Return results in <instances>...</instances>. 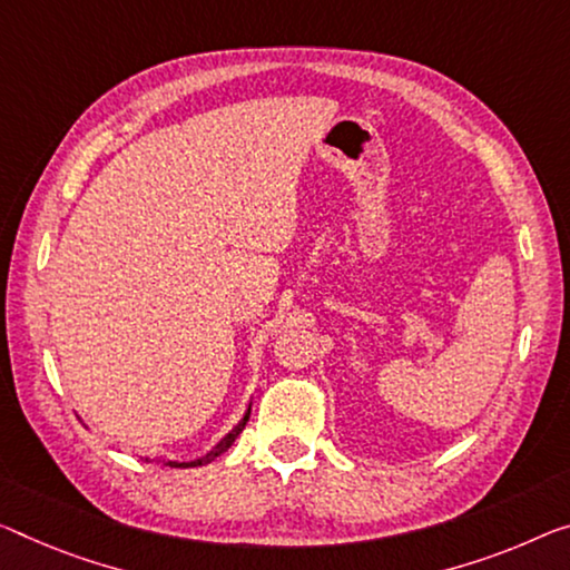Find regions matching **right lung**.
<instances>
[{"label":"right lung","instance_id":"right-lung-1","mask_svg":"<svg viewBox=\"0 0 570 570\" xmlns=\"http://www.w3.org/2000/svg\"><path fill=\"white\" fill-rule=\"evenodd\" d=\"M249 410H252V405L247 407V413H244V417L239 420V425L234 428L232 433H226L222 441H218L212 451L206 453V456H200V459H196V461H163L165 466H173V469H194V466H204V463H212L216 456H222L224 451H229L232 449V443L236 441V435H239L242 431H244V425H247V420H249Z\"/></svg>","mask_w":570,"mask_h":570}]
</instances>
